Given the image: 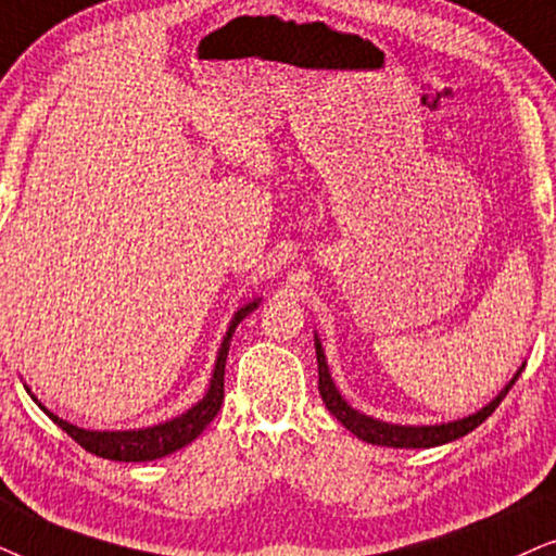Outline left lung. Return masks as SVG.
<instances>
[{"mask_svg": "<svg viewBox=\"0 0 556 556\" xmlns=\"http://www.w3.org/2000/svg\"><path fill=\"white\" fill-rule=\"evenodd\" d=\"M315 353H317V374H320V396L332 417H336L340 425H343L348 432H353L358 440L371 442V445H381V447H406V450L438 447V445H445V442L465 438V434L472 432V429L483 425V421L491 417L495 406L503 402V396L508 394V389L514 387L516 379H519L523 371V366H527L521 364L519 371L514 374V379L498 391V396H495L493 402H488L483 409H478L476 414H468V417L453 419V421H440V425H391V421L368 417V414L353 409V406L345 402V396L340 394L336 381H332L328 361H325V348L317 336H315Z\"/></svg>", "mask_w": 556, "mask_h": 556, "instance_id": "obj_1", "label": "left lung"}]
</instances>
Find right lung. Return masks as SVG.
I'll return each instance as SVG.
<instances>
[{"instance_id":"add662e5","label":"right lung","mask_w":556,"mask_h":556,"mask_svg":"<svg viewBox=\"0 0 556 556\" xmlns=\"http://www.w3.org/2000/svg\"><path fill=\"white\" fill-rule=\"evenodd\" d=\"M258 302H262V298L247 302V305H241L233 313L231 323H228L226 336H224V340H220L208 391H205L201 402L192 404L188 412L177 414V417H173V419L160 421V425L142 427V429H111V432L109 429H84V427L71 425V421H65L58 417V414L46 409V406H42L33 394H29V389L27 387L25 389H27V394L35 399V404L40 406V409L46 412L58 427L65 429V432H68L71 438L76 440L80 447L88 450L91 455L106 457V460H116V463L160 460V457L177 453V450L190 445V442L195 440L198 434H201L203 429L211 425L213 417L218 414L220 402H224V374H226V355H228V345H231V336H233L236 325H239L243 317L251 313V309H256Z\"/></svg>"}]
</instances>
